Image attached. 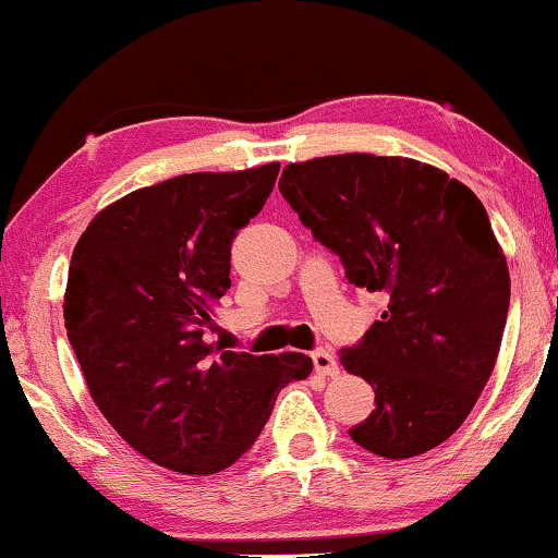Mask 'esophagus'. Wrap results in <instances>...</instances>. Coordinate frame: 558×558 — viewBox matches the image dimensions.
Returning a JSON list of instances; mask_svg holds the SVG:
<instances>
[{
    "label": "esophagus",
    "instance_id": "34e87169",
    "mask_svg": "<svg viewBox=\"0 0 558 558\" xmlns=\"http://www.w3.org/2000/svg\"><path fill=\"white\" fill-rule=\"evenodd\" d=\"M311 357L313 365H316V373H320V376H337L339 373L337 357H333L329 350H316Z\"/></svg>",
    "mask_w": 558,
    "mask_h": 558
}]
</instances>
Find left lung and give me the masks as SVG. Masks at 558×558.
Listing matches in <instances>:
<instances>
[{
    "mask_svg": "<svg viewBox=\"0 0 558 558\" xmlns=\"http://www.w3.org/2000/svg\"><path fill=\"white\" fill-rule=\"evenodd\" d=\"M279 190L350 284L389 298L339 357L376 391L352 441L386 460L436 449L486 389L507 324V255L483 203L444 169L373 154L290 163Z\"/></svg>",
    "mask_w": 558,
    "mask_h": 558,
    "instance_id": "obj_1",
    "label": "left lung"
}]
</instances>
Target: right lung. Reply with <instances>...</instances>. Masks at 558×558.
I'll return each mask as SVG.
<instances>
[{
    "label": "right lung",
    "instance_id": "add662e5",
    "mask_svg": "<svg viewBox=\"0 0 558 558\" xmlns=\"http://www.w3.org/2000/svg\"><path fill=\"white\" fill-rule=\"evenodd\" d=\"M277 174L271 161L133 190L101 208L72 251L64 329L90 399L137 454L174 473L238 462L279 391L313 371L303 352L206 342L232 287L234 234L264 208Z\"/></svg>",
    "mask_w": 558,
    "mask_h": 558
}]
</instances>
